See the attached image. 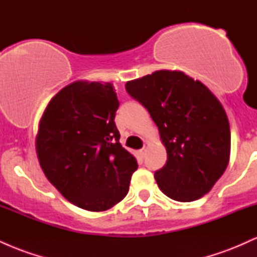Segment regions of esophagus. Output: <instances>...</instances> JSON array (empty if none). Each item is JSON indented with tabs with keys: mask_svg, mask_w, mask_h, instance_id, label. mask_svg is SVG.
<instances>
[{
	"mask_svg": "<svg viewBox=\"0 0 257 257\" xmlns=\"http://www.w3.org/2000/svg\"><path fill=\"white\" fill-rule=\"evenodd\" d=\"M147 144H145V145H144V147L141 150H139V153H140L141 156H145V153H146V151H147Z\"/></svg>",
	"mask_w": 257,
	"mask_h": 257,
	"instance_id": "34e87169",
	"label": "esophagus"
}]
</instances>
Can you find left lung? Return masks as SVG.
<instances>
[{"label":"left lung","instance_id":"8db88e82","mask_svg":"<svg viewBox=\"0 0 257 257\" xmlns=\"http://www.w3.org/2000/svg\"><path fill=\"white\" fill-rule=\"evenodd\" d=\"M125 89L158 126L168 161L155 173L158 187L178 202L208 193L229 163L231 131L219 99L206 85L176 70L128 81Z\"/></svg>","mask_w":257,"mask_h":257}]
</instances>
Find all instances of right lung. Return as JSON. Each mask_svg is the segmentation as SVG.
<instances>
[{"instance_id":"1","label":"right lung","mask_w":257,"mask_h":257,"mask_svg":"<svg viewBox=\"0 0 257 257\" xmlns=\"http://www.w3.org/2000/svg\"><path fill=\"white\" fill-rule=\"evenodd\" d=\"M111 83L75 81L59 90L38 123L36 153L49 182L72 204L105 211L129 191L137 159L119 143Z\"/></svg>"}]
</instances>
